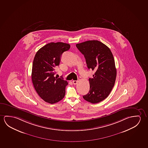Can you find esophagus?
<instances>
[{"mask_svg": "<svg viewBox=\"0 0 148 148\" xmlns=\"http://www.w3.org/2000/svg\"><path fill=\"white\" fill-rule=\"evenodd\" d=\"M73 84L74 85L77 84V81H75V80H73Z\"/></svg>", "mask_w": 148, "mask_h": 148, "instance_id": "1", "label": "esophagus"}]
</instances>
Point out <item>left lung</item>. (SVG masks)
<instances>
[{"label":"left lung","mask_w":148,"mask_h":148,"mask_svg":"<svg viewBox=\"0 0 148 148\" xmlns=\"http://www.w3.org/2000/svg\"><path fill=\"white\" fill-rule=\"evenodd\" d=\"M76 47L84 55L89 69L94 71L89 78V92L83 96L86 101L97 103L108 97L115 84L117 71L110 49L97 40L77 44Z\"/></svg>","instance_id":"left-lung-1"}]
</instances>
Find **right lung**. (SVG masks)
Listing matches in <instances>:
<instances>
[{
  "instance_id": "right-lung-1",
  "label": "right lung",
  "mask_w": 148,
  "mask_h": 148,
  "mask_svg": "<svg viewBox=\"0 0 148 148\" xmlns=\"http://www.w3.org/2000/svg\"><path fill=\"white\" fill-rule=\"evenodd\" d=\"M70 47L67 43L50 42L38 50L35 54L32 69V81L36 92L46 102L56 103L65 96L68 82L54 77V68L59 66L62 53Z\"/></svg>"
}]
</instances>
